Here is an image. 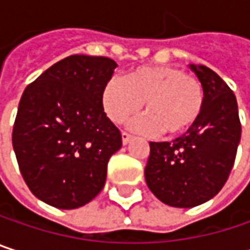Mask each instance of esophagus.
I'll return each instance as SVG.
<instances>
[{
  "mask_svg": "<svg viewBox=\"0 0 250 250\" xmlns=\"http://www.w3.org/2000/svg\"><path fill=\"white\" fill-rule=\"evenodd\" d=\"M122 139H123V145H127L131 140V134H128L127 131H122Z\"/></svg>",
  "mask_w": 250,
  "mask_h": 250,
  "instance_id": "1",
  "label": "esophagus"
}]
</instances>
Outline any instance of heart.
<instances>
[{"label": "heart", "mask_w": 250, "mask_h": 250, "mask_svg": "<svg viewBox=\"0 0 250 250\" xmlns=\"http://www.w3.org/2000/svg\"><path fill=\"white\" fill-rule=\"evenodd\" d=\"M147 116L133 127L143 133L178 134L188 130L201 116L204 88L195 76L182 69L159 65L142 66L120 79H110L101 92V104L113 123H123L139 113L142 104Z\"/></svg>", "instance_id": "heart-1"}]
</instances>
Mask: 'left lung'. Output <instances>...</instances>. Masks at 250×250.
I'll list each match as a JSON object with an SVG mask.
<instances>
[{
    "mask_svg": "<svg viewBox=\"0 0 250 250\" xmlns=\"http://www.w3.org/2000/svg\"><path fill=\"white\" fill-rule=\"evenodd\" d=\"M204 88L198 120L172 142H150L145 168L149 189L162 203L191 208L211 200L233 168L242 125L229 85L207 66L189 65Z\"/></svg>",
    "mask_w": 250,
    "mask_h": 250,
    "instance_id": "1",
    "label": "left lung"
}]
</instances>
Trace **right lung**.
Returning a JSON list of instances; mask_svg holds the SVG:
<instances>
[{
	"mask_svg": "<svg viewBox=\"0 0 250 250\" xmlns=\"http://www.w3.org/2000/svg\"><path fill=\"white\" fill-rule=\"evenodd\" d=\"M116 68L110 58L72 55L21 95L13 147L27 187L49 206L78 208L104 188L107 164L122 147V133L101 104Z\"/></svg>",
	"mask_w": 250,
	"mask_h": 250,
	"instance_id": "add662e5",
	"label": "right lung"
}]
</instances>
